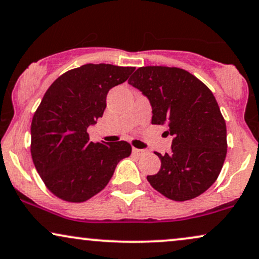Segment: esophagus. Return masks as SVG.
<instances>
[{
    "label": "esophagus",
    "instance_id": "obj_1",
    "mask_svg": "<svg viewBox=\"0 0 259 259\" xmlns=\"http://www.w3.org/2000/svg\"><path fill=\"white\" fill-rule=\"evenodd\" d=\"M133 154H135V155L140 156V155H143L145 154V150L143 149H137V148H133Z\"/></svg>",
    "mask_w": 259,
    "mask_h": 259
}]
</instances>
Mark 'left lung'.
<instances>
[{"label":"left lung","mask_w":259,"mask_h":259,"mask_svg":"<svg viewBox=\"0 0 259 259\" xmlns=\"http://www.w3.org/2000/svg\"><path fill=\"white\" fill-rule=\"evenodd\" d=\"M129 84L152 106V124H166L173 136L161 168L147 181L173 201L197 197L214 184L227 154V130L218 101L197 77L181 68L141 67Z\"/></svg>","instance_id":"obj_1"}]
</instances>
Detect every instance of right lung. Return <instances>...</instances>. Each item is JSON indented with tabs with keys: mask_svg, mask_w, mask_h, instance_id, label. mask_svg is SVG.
<instances>
[{
	"mask_svg": "<svg viewBox=\"0 0 259 259\" xmlns=\"http://www.w3.org/2000/svg\"><path fill=\"white\" fill-rule=\"evenodd\" d=\"M134 67L84 64L49 87L31 124V154L37 171L57 197L84 202L100 192L117 163L132 154L125 141L93 143L87 127L103 117L106 96Z\"/></svg>",
	"mask_w": 259,
	"mask_h": 259,
	"instance_id": "obj_1",
	"label": "right lung"
}]
</instances>
